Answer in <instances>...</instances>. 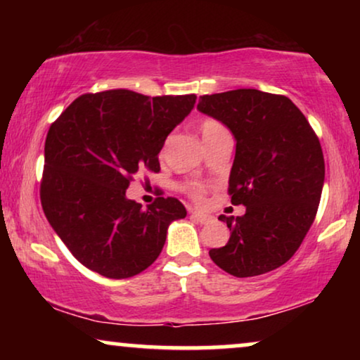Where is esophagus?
I'll return each mask as SVG.
<instances>
[{"mask_svg": "<svg viewBox=\"0 0 360 360\" xmlns=\"http://www.w3.org/2000/svg\"><path fill=\"white\" fill-rule=\"evenodd\" d=\"M191 219H195L196 223H200V224H208L213 218H211L210 214L200 213V211H193V213H191Z\"/></svg>", "mask_w": 360, "mask_h": 360, "instance_id": "esophagus-1", "label": "esophagus"}]
</instances>
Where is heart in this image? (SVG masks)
Segmentation results:
<instances>
[{"instance_id":"1","label":"heart","mask_w":360,"mask_h":360,"mask_svg":"<svg viewBox=\"0 0 360 360\" xmlns=\"http://www.w3.org/2000/svg\"><path fill=\"white\" fill-rule=\"evenodd\" d=\"M224 131H226L224 126L216 120H203L200 124V132H201V137H203L205 142H208L210 139H213V137H216ZM188 193L191 198H193L195 201H198V203H203L205 201V188L198 184L190 185Z\"/></svg>"}]
</instances>
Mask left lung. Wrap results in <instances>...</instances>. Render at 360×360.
I'll return each mask as SVG.
<instances>
[{"label": "left lung", "mask_w": 360, "mask_h": 360, "mask_svg": "<svg viewBox=\"0 0 360 360\" xmlns=\"http://www.w3.org/2000/svg\"><path fill=\"white\" fill-rule=\"evenodd\" d=\"M196 108L233 132L228 191L231 203L245 206L236 219L219 216L231 236L223 248L210 250L211 260L240 278L278 269L303 243L321 200L318 136L292 100L254 88L203 95Z\"/></svg>", "instance_id": "left-lung-1"}]
</instances>
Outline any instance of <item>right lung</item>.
<instances>
[{"label": "right lung", "instance_id": "right-lung-1", "mask_svg": "<svg viewBox=\"0 0 360 360\" xmlns=\"http://www.w3.org/2000/svg\"><path fill=\"white\" fill-rule=\"evenodd\" d=\"M195 95L146 96L108 90L78 96L47 132L41 203L78 262L106 278H129L159 257L167 229L186 216L172 196L147 208L126 198L142 170L159 172L167 136Z\"/></svg>", "mask_w": 360, "mask_h": 360}]
</instances>
